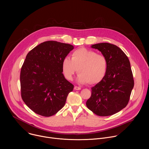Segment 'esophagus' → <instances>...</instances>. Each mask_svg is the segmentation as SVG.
Here are the masks:
<instances>
[{"label":"esophagus","mask_w":149,"mask_h":149,"mask_svg":"<svg viewBox=\"0 0 149 149\" xmlns=\"http://www.w3.org/2000/svg\"><path fill=\"white\" fill-rule=\"evenodd\" d=\"M81 89V88L79 87H77V86H75L74 87V90H80Z\"/></svg>","instance_id":"34e87169"}]
</instances>
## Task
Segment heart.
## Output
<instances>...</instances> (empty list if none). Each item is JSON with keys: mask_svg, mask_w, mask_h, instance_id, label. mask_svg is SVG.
Returning <instances> with one entry per match:
<instances>
[{"mask_svg": "<svg viewBox=\"0 0 149 149\" xmlns=\"http://www.w3.org/2000/svg\"><path fill=\"white\" fill-rule=\"evenodd\" d=\"M107 70L108 61L104 55L84 48L75 50L71 59L65 57L62 62V71L65 78L71 81L78 71V81L82 84L99 83L105 77Z\"/></svg>", "mask_w": 149, "mask_h": 149, "instance_id": "heart-1", "label": "heart"}]
</instances>
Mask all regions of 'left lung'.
I'll list each match as a JSON object with an SVG mask.
<instances>
[{"mask_svg":"<svg viewBox=\"0 0 149 149\" xmlns=\"http://www.w3.org/2000/svg\"><path fill=\"white\" fill-rule=\"evenodd\" d=\"M91 47L99 50L107 59L108 70L104 79L91 88V95L86 105L97 116H111L129 103L134 84L130 61L115 45L105 42Z\"/></svg>","mask_w":149,"mask_h":149,"instance_id":"left-lung-1","label":"left lung"}]
</instances>
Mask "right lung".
I'll use <instances>...</instances> for the list:
<instances>
[{
    "label": "right lung",
    "instance_id": "add662e5",
    "mask_svg": "<svg viewBox=\"0 0 149 149\" xmlns=\"http://www.w3.org/2000/svg\"><path fill=\"white\" fill-rule=\"evenodd\" d=\"M74 47L54 40L42 42L26 56L20 75L21 97L37 114L50 117L64 106L74 85L62 71V62Z\"/></svg>",
    "mask_w": 149,
    "mask_h": 149
}]
</instances>
